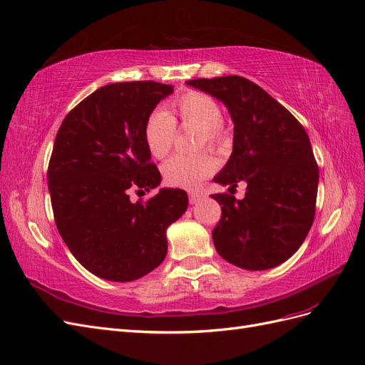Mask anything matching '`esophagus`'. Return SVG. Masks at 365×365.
Instances as JSON below:
<instances>
[{"mask_svg":"<svg viewBox=\"0 0 365 365\" xmlns=\"http://www.w3.org/2000/svg\"><path fill=\"white\" fill-rule=\"evenodd\" d=\"M203 199V194L202 192H199V191H191L190 192V203L191 205H194V203H197V202H200Z\"/></svg>","mask_w":365,"mask_h":365,"instance_id":"1","label":"esophagus"}]
</instances>
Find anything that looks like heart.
Returning <instances> with one entry per match:
<instances>
[{
    "label": "heart",
    "mask_w": 365,
    "mask_h": 365,
    "mask_svg": "<svg viewBox=\"0 0 365 365\" xmlns=\"http://www.w3.org/2000/svg\"><path fill=\"white\" fill-rule=\"evenodd\" d=\"M168 113L158 108L151 111L143 125V142L154 159H163L173 148L175 139V123L183 128L199 130V147H220L227 139V130L222 122V107L203 91L188 90L174 99ZM215 160L211 154L199 153L195 155L175 154L162 165L165 182L177 188H195L215 170Z\"/></svg>",
    "instance_id": "b5f03b06"
}]
</instances>
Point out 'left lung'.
<instances>
[{
	"instance_id": "left-lung-1",
	"label": "left lung",
	"mask_w": 365,
	"mask_h": 365,
	"mask_svg": "<svg viewBox=\"0 0 365 365\" xmlns=\"http://www.w3.org/2000/svg\"><path fill=\"white\" fill-rule=\"evenodd\" d=\"M186 84L222 101L234 122V148L214 182H245V199L214 194L222 218L212 231L218 255L247 270L284 263L303 245L315 218L318 165L307 133L292 113L242 76Z\"/></svg>"
}]
</instances>
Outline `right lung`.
Returning <instances> with one entry per match:
<instances>
[{"label": "right lung", "mask_w": 365, "mask_h": 365, "mask_svg": "<svg viewBox=\"0 0 365 365\" xmlns=\"http://www.w3.org/2000/svg\"><path fill=\"white\" fill-rule=\"evenodd\" d=\"M171 93L173 86L154 81L108 84L58 130L47 171L55 223L70 252L99 278L125 283L150 274L168 251L166 227L188 207L183 190L130 200L131 190L150 191L162 180L143 125Z\"/></svg>", "instance_id": "add662e5"}]
</instances>
